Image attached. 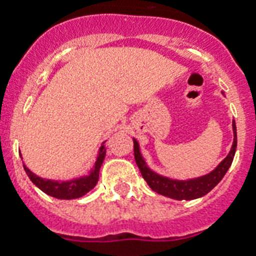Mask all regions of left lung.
<instances>
[{
  "instance_id": "8db88e82",
  "label": "left lung",
  "mask_w": 256,
  "mask_h": 256,
  "mask_svg": "<svg viewBox=\"0 0 256 256\" xmlns=\"http://www.w3.org/2000/svg\"><path fill=\"white\" fill-rule=\"evenodd\" d=\"M232 132H234V140H232V146H231L230 152H228L226 158L214 170H211L210 172H207L204 175H200V176H196V178L176 179L158 174L156 171L150 168L148 162L144 160L142 152H140V142L136 138H132L136 162L138 164V168H140V172H142V176H144V180L158 194L175 199V200H191V199L200 198L203 195L208 194L222 180V178L224 176L227 170L230 168L231 164H232L235 152H236V126H235V120H232Z\"/></svg>"
}]
</instances>
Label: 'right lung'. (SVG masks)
Masks as SVG:
<instances>
[{"mask_svg":"<svg viewBox=\"0 0 256 256\" xmlns=\"http://www.w3.org/2000/svg\"><path fill=\"white\" fill-rule=\"evenodd\" d=\"M106 140L102 142L98 154H96V162L92 166L88 174H84L81 176L72 179H52V178H42L40 175L34 174L25 164L26 174L30 178V180L36 184L41 191L45 194L53 196L57 199H77L88 194V191L92 190L96 187L98 178H100V166L104 164V156H106ZM22 158V156H21Z\"/></svg>","mask_w":256,"mask_h":256,"instance_id":"1","label":"right lung"}]
</instances>
